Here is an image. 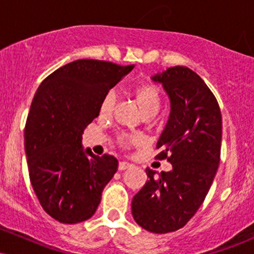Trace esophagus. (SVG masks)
I'll return each instance as SVG.
<instances>
[{
	"mask_svg": "<svg viewBox=\"0 0 254 254\" xmlns=\"http://www.w3.org/2000/svg\"><path fill=\"white\" fill-rule=\"evenodd\" d=\"M131 166H132V165H130L129 162L121 161V162H119V165H118V170L119 171H125V170H127V168H130Z\"/></svg>",
	"mask_w": 254,
	"mask_h": 254,
	"instance_id": "34e87169",
	"label": "esophagus"
}]
</instances>
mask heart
<instances>
[{"label": "heart", "mask_w": 254, "mask_h": 254, "mask_svg": "<svg viewBox=\"0 0 254 254\" xmlns=\"http://www.w3.org/2000/svg\"><path fill=\"white\" fill-rule=\"evenodd\" d=\"M132 97L138 106L139 111L145 118H153L159 113L162 105L161 93L155 84L143 83L139 84L132 90ZM117 105V95L115 92L107 93L100 104V115L110 116ZM118 143L123 148H129L130 145H138L142 143V138L138 136H119Z\"/></svg>", "instance_id": "b5f03b06"}]
</instances>
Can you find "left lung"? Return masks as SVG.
I'll use <instances>...</instances> for the list:
<instances>
[{
    "label": "left lung",
    "instance_id": "obj_1",
    "mask_svg": "<svg viewBox=\"0 0 254 254\" xmlns=\"http://www.w3.org/2000/svg\"><path fill=\"white\" fill-rule=\"evenodd\" d=\"M151 80L162 84L171 112L156 143V160L170 172L147 168L148 180L131 203L136 223L156 234L183 228L202 205L216 174L221 155L222 116L205 82L186 66H172Z\"/></svg>",
    "mask_w": 254,
    "mask_h": 254
}]
</instances>
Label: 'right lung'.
Masks as SVG:
<instances>
[{
    "instance_id": "1",
    "label": "right lung",
    "mask_w": 254,
    "mask_h": 254,
    "mask_svg": "<svg viewBox=\"0 0 254 254\" xmlns=\"http://www.w3.org/2000/svg\"><path fill=\"white\" fill-rule=\"evenodd\" d=\"M135 65L77 60L40 83L25 127L31 184L40 205L58 222L74 224L97 211L118 161L83 149L82 133L111 88Z\"/></svg>"
}]
</instances>
